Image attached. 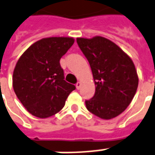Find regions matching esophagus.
<instances>
[{
  "instance_id": "obj_1",
  "label": "esophagus",
  "mask_w": 155,
  "mask_h": 155,
  "mask_svg": "<svg viewBox=\"0 0 155 155\" xmlns=\"http://www.w3.org/2000/svg\"><path fill=\"white\" fill-rule=\"evenodd\" d=\"M75 86H76V89H77V90H80V89H81V82H78L77 84L75 85Z\"/></svg>"
}]
</instances>
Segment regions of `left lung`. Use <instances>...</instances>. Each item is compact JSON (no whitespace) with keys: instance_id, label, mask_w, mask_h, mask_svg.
<instances>
[{"instance_id":"1","label":"left lung","mask_w":155,"mask_h":155,"mask_svg":"<svg viewBox=\"0 0 155 155\" xmlns=\"http://www.w3.org/2000/svg\"><path fill=\"white\" fill-rule=\"evenodd\" d=\"M79 47L91 68L96 92L85 101L90 112L104 120L114 118L134 99L138 76L133 60L115 43L101 36L77 38Z\"/></svg>"}]
</instances>
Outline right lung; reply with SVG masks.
Returning <instances> with one entry per match:
<instances>
[{"mask_svg": "<svg viewBox=\"0 0 155 155\" xmlns=\"http://www.w3.org/2000/svg\"><path fill=\"white\" fill-rule=\"evenodd\" d=\"M71 37L44 38L32 44L17 60L12 85L27 111L39 118L58 113L75 89L64 81L59 60L73 44Z\"/></svg>", "mask_w": 155, "mask_h": 155, "instance_id": "obj_1", "label": "right lung"}]
</instances>
